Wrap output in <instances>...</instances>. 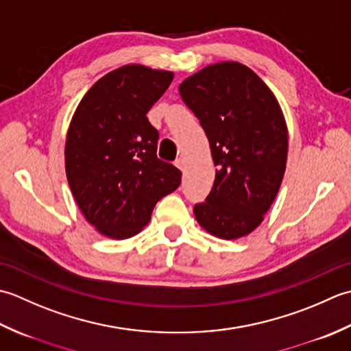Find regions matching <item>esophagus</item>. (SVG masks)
<instances>
[{
    "label": "esophagus",
    "instance_id": "esophagus-1",
    "mask_svg": "<svg viewBox=\"0 0 351 351\" xmlns=\"http://www.w3.org/2000/svg\"><path fill=\"white\" fill-rule=\"evenodd\" d=\"M176 167H177L178 169H182V171H184V167H186V162H184V159H183V157H178V159L176 160Z\"/></svg>",
    "mask_w": 351,
    "mask_h": 351
}]
</instances>
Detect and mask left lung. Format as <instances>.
Masks as SVG:
<instances>
[{
  "mask_svg": "<svg viewBox=\"0 0 351 351\" xmlns=\"http://www.w3.org/2000/svg\"><path fill=\"white\" fill-rule=\"evenodd\" d=\"M209 139L215 182L194 215L207 233L238 239L256 230L274 203L288 159V127L262 78L239 62H218L178 86Z\"/></svg>",
  "mask_w": 351,
  "mask_h": 351,
  "instance_id": "obj_1",
  "label": "left lung"
}]
</instances>
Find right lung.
Masks as SVG:
<instances>
[{
    "label": "right lung",
    "mask_w": 351,
    "mask_h": 351,
    "mask_svg": "<svg viewBox=\"0 0 351 351\" xmlns=\"http://www.w3.org/2000/svg\"><path fill=\"white\" fill-rule=\"evenodd\" d=\"M174 73L124 65L86 92L69 123L65 169L83 217L112 239L138 234L160 198L180 186L182 173L157 159L159 133L147 113Z\"/></svg>",
    "instance_id": "right-lung-1"
}]
</instances>
